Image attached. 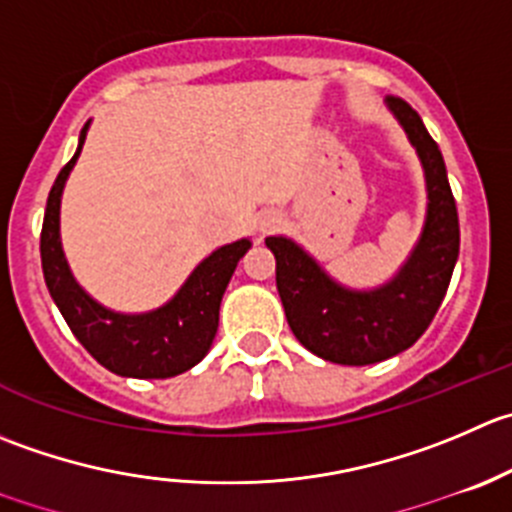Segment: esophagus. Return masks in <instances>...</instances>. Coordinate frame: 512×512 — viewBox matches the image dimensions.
Returning <instances> with one entry per match:
<instances>
[{
	"label": "esophagus",
	"instance_id": "34e87169",
	"mask_svg": "<svg viewBox=\"0 0 512 512\" xmlns=\"http://www.w3.org/2000/svg\"><path fill=\"white\" fill-rule=\"evenodd\" d=\"M270 227H275V220H270V222H265V227H262V230H270Z\"/></svg>",
	"mask_w": 512,
	"mask_h": 512
}]
</instances>
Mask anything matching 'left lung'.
Here are the masks:
<instances>
[{"mask_svg": "<svg viewBox=\"0 0 512 512\" xmlns=\"http://www.w3.org/2000/svg\"><path fill=\"white\" fill-rule=\"evenodd\" d=\"M388 107L423 160L430 200L423 237L400 275L380 290L352 292L287 237L265 240L275 252L277 292L290 330L307 350L340 365H372L415 345L448 292L460 252L458 207L438 142L405 99L388 97Z\"/></svg>", "mask_w": 512, "mask_h": 512, "instance_id": "1", "label": "left lung"}]
</instances>
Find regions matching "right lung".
Listing matches in <instances>:
<instances>
[{"mask_svg": "<svg viewBox=\"0 0 512 512\" xmlns=\"http://www.w3.org/2000/svg\"><path fill=\"white\" fill-rule=\"evenodd\" d=\"M87 127L89 122L82 127L77 152L62 167L47 197L39 237L44 282L69 330L99 365L122 377H175L195 367L210 350L220 322L222 295L240 257L250 250V240L232 242L212 252L160 310L147 315H117L104 310L74 282L59 242V197L69 170L82 152Z\"/></svg>", "mask_w": 512, "mask_h": 512, "instance_id": "right-lung-1", "label": "right lung"}]
</instances>
